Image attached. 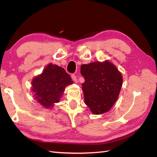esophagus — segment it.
I'll list each match as a JSON object with an SVG mask.
<instances>
[{
	"instance_id": "obj_1",
	"label": "esophagus",
	"mask_w": 157,
	"mask_h": 157,
	"mask_svg": "<svg viewBox=\"0 0 157 157\" xmlns=\"http://www.w3.org/2000/svg\"><path fill=\"white\" fill-rule=\"evenodd\" d=\"M71 78H72V79H73V81L75 82H77V77H76V76L75 75H71Z\"/></svg>"
}]
</instances>
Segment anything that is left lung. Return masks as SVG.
I'll return each instance as SVG.
<instances>
[{
	"label": "left lung",
	"instance_id": "obj_1",
	"mask_svg": "<svg viewBox=\"0 0 157 157\" xmlns=\"http://www.w3.org/2000/svg\"><path fill=\"white\" fill-rule=\"evenodd\" d=\"M80 73L85 104L94 115L110 110L119 96L122 86V74L111 61H95L82 65Z\"/></svg>",
	"mask_w": 157,
	"mask_h": 157
}]
</instances>
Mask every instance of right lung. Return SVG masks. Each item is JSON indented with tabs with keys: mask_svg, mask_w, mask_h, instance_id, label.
<instances>
[{
	"mask_svg": "<svg viewBox=\"0 0 157 157\" xmlns=\"http://www.w3.org/2000/svg\"><path fill=\"white\" fill-rule=\"evenodd\" d=\"M73 83L70 75L63 68L57 65L48 64L32 80V92L35 100L47 109L58 103L65 87Z\"/></svg>",
	"mask_w": 157,
	"mask_h": 157,
	"instance_id": "right-lung-1",
	"label": "right lung"
}]
</instances>
